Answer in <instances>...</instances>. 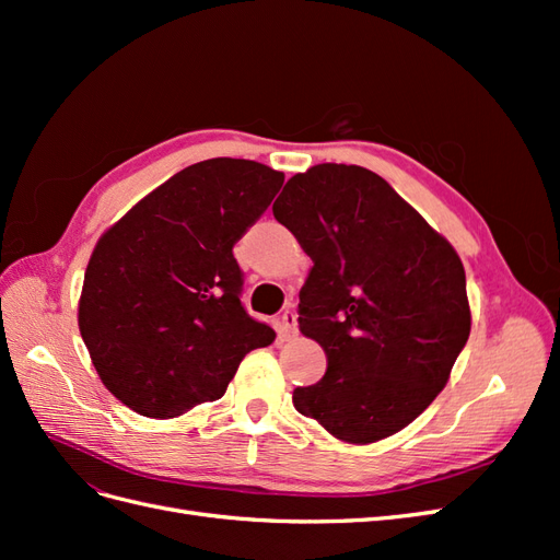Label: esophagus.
Segmentation results:
<instances>
[{"mask_svg": "<svg viewBox=\"0 0 560 560\" xmlns=\"http://www.w3.org/2000/svg\"><path fill=\"white\" fill-rule=\"evenodd\" d=\"M280 329L284 336H294L296 334V311L287 308L280 317Z\"/></svg>", "mask_w": 560, "mask_h": 560, "instance_id": "esophagus-1", "label": "esophagus"}]
</instances>
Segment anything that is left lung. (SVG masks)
Listing matches in <instances>:
<instances>
[{
  "mask_svg": "<svg viewBox=\"0 0 560 560\" xmlns=\"http://www.w3.org/2000/svg\"><path fill=\"white\" fill-rule=\"evenodd\" d=\"M273 214L313 259L299 329L327 352L296 411L348 444H374L442 393L471 327L465 268L393 186L360 165L294 175Z\"/></svg>",
  "mask_w": 560,
  "mask_h": 560,
  "instance_id": "8db88e82",
  "label": "left lung"
}]
</instances>
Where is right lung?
<instances>
[{
    "label": "right lung",
    "mask_w": 560,
    "mask_h": 560,
    "mask_svg": "<svg viewBox=\"0 0 560 560\" xmlns=\"http://www.w3.org/2000/svg\"><path fill=\"white\" fill-rule=\"evenodd\" d=\"M284 175L245 159L184 167L97 241L79 331L100 381L128 409L177 418L226 393L245 354L276 331L241 303L233 245Z\"/></svg>",
    "instance_id": "obj_1"
}]
</instances>
